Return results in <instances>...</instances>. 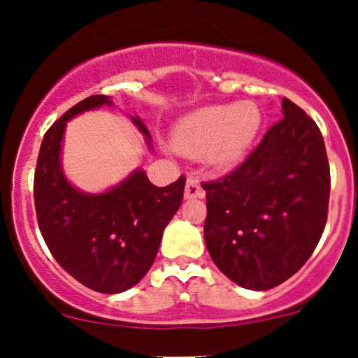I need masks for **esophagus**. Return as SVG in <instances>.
Wrapping results in <instances>:
<instances>
[{
	"instance_id": "1",
	"label": "esophagus",
	"mask_w": 358,
	"mask_h": 358,
	"mask_svg": "<svg viewBox=\"0 0 358 358\" xmlns=\"http://www.w3.org/2000/svg\"><path fill=\"white\" fill-rule=\"evenodd\" d=\"M204 197V190L199 185V180L195 176H189L185 185V199H202Z\"/></svg>"
}]
</instances>
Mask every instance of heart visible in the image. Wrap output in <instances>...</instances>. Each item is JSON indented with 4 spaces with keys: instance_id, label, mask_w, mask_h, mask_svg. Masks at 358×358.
<instances>
[{
    "instance_id": "1",
    "label": "heart",
    "mask_w": 358,
    "mask_h": 358,
    "mask_svg": "<svg viewBox=\"0 0 358 358\" xmlns=\"http://www.w3.org/2000/svg\"><path fill=\"white\" fill-rule=\"evenodd\" d=\"M261 127V113L252 103L209 106L192 113L176 125L175 148L183 154L208 152L213 163H236Z\"/></svg>"
}]
</instances>
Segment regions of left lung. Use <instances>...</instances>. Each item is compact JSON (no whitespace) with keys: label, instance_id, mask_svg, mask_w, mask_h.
<instances>
[{"label":"left lung","instance_id":"8db88e82","mask_svg":"<svg viewBox=\"0 0 358 358\" xmlns=\"http://www.w3.org/2000/svg\"><path fill=\"white\" fill-rule=\"evenodd\" d=\"M283 118L228 175L202 182L204 240L231 281L269 289L296 273L324 231L331 175L314 120L283 99Z\"/></svg>","mask_w":358,"mask_h":358}]
</instances>
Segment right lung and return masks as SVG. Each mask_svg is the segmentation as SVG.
<instances>
[{
  "label": "right lung",
  "instance_id": "add662e5",
  "mask_svg": "<svg viewBox=\"0 0 358 358\" xmlns=\"http://www.w3.org/2000/svg\"><path fill=\"white\" fill-rule=\"evenodd\" d=\"M110 103L96 94L56 120L44 134L34 175L37 223L52 257L78 283L99 293L125 292L148 274L185 189L183 175L171 185L156 187L142 169L99 195L82 194L66 182L59 168L66 122ZM134 122L150 138L144 123Z\"/></svg>",
  "mask_w": 358,
  "mask_h": 358
}]
</instances>
